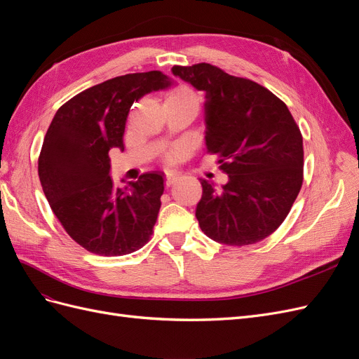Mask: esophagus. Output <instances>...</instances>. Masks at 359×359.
Returning a JSON list of instances; mask_svg holds the SVG:
<instances>
[{
    "label": "esophagus",
    "instance_id": "esophagus-1",
    "mask_svg": "<svg viewBox=\"0 0 359 359\" xmlns=\"http://www.w3.org/2000/svg\"><path fill=\"white\" fill-rule=\"evenodd\" d=\"M180 180V173L178 172H168L166 173V187H170Z\"/></svg>",
    "mask_w": 359,
    "mask_h": 359
}]
</instances>
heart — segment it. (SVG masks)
<instances>
[{"label":"heart","instance_id":"b5f03b06","mask_svg":"<svg viewBox=\"0 0 359 359\" xmlns=\"http://www.w3.org/2000/svg\"><path fill=\"white\" fill-rule=\"evenodd\" d=\"M166 103H190L199 106V94L189 85H178L168 94Z\"/></svg>","mask_w":359,"mask_h":359}]
</instances>
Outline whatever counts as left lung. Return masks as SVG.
I'll return each instance as SVG.
<instances>
[{"instance_id":"1","label":"left lung","mask_w":359,"mask_h":359,"mask_svg":"<svg viewBox=\"0 0 359 359\" xmlns=\"http://www.w3.org/2000/svg\"><path fill=\"white\" fill-rule=\"evenodd\" d=\"M172 73L205 91L206 151L219 156L227 181L199 180L196 219L226 245L265 240L285 222L304 180L302 135L285 102L265 86L199 62Z\"/></svg>"}]
</instances>
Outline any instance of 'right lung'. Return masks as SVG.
I'll list each match as a JSON object with an SVG mask.
<instances>
[{"label":"right lung","mask_w":359,"mask_h":359,"mask_svg":"<svg viewBox=\"0 0 359 359\" xmlns=\"http://www.w3.org/2000/svg\"><path fill=\"white\" fill-rule=\"evenodd\" d=\"M169 85L168 76L158 70L94 85L60 107L43 139L39 156L43 191L66 232L91 253H133L153 235L165 173L147 172L126 187H116L109 177V151H124L132 104Z\"/></svg>","instance_id":"obj_1"}]
</instances>
